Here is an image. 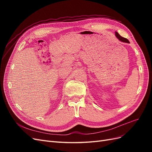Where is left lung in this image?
I'll use <instances>...</instances> for the list:
<instances>
[{"label":"left lung","mask_w":152,"mask_h":152,"mask_svg":"<svg viewBox=\"0 0 152 152\" xmlns=\"http://www.w3.org/2000/svg\"><path fill=\"white\" fill-rule=\"evenodd\" d=\"M115 35H116V37H117L119 40H120L121 41H122V42L129 43V41L128 40V39H126V38L122 37H121L120 35H119V34L117 33V32H116V33H115Z\"/></svg>","instance_id":"1"}]
</instances>
